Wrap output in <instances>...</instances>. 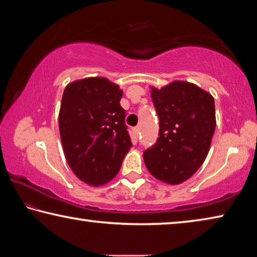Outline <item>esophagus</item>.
<instances>
[{
  "label": "esophagus",
  "mask_w": 257,
  "mask_h": 257,
  "mask_svg": "<svg viewBox=\"0 0 257 257\" xmlns=\"http://www.w3.org/2000/svg\"><path fill=\"white\" fill-rule=\"evenodd\" d=\"M134 130V134H135V137H138V134H140V127H135L133 129Z\"/></svg>",
  "instance_id": "obj_1"
}]
</instances>
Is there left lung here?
Segmentation results:
<instances>
[{"label": "left lung", "mask_w": 257, "mask_h": 257, "mask_svg": "<svg viewBox=\"0 0 257 257\" xmlns=\"http://www.w3.org/2000/svg\"><path fill=\"white\" fill-rule=\"evenodd\" d=\"M159 116L157 143L144 162L157 180L180 184L200 168L208 154L216 117L214 98L201 88L175 81L151 92Z\"/></svg>", "instance_id": "1"}]
</instances>
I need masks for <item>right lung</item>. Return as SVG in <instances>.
I'll use <instances>...</instances> for the list:
<instances>
[{
  "label": "right lung",
  "instance_id": "obj_1",
  "mask_svg": "<svg viewBox=\"0 0 257 257\" xmlns=\"http://www.w3.org/2000/svg\"><path fill=\"white\" fill-rule=\"evenodd\" d=\"M119 85L105 77H87L65 88L59 132L65 157L77 177L89 185L107 183L119 173L132 141Z\"/></svg>",
  "mask_w": 257,
  "mask_h": 257
}]
</instances>
